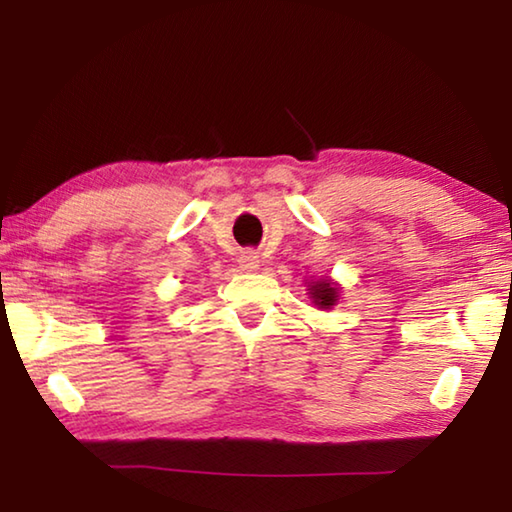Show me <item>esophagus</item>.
Listing matches in <instances>:
<instances>
[{"mask_svg":"<svg viewBox=\"0 0 512 512\" xmlns=\"http://www.w3.org/2000/svg\"><path fill=\"white\" fill-rule=\"evenodd\" d=\"M237 264H239L241 271H248V273L250 271H257V268H259V257L255 253H250V250H246V253L239 255Z\"/></svg>","mask_w":512,"mask_h":512,"instance_id":"1","label":"esophagus"}]
</instances>
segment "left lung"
I'll use <instances>...</instances> for the list:
<instances>
[{
    "mask_svg": "<svg viewBox=\"0 0 512 512\" xmlns=\"http://www.w3.org/2000/svg\"><path fill=\"white\" fill-rule=\"evenodd\" d=\"M306 291H309L311 302L318 306V309L329 311L338 304L342 286L336 280H331V277H320V280H311Z\"/></svg>",
    "mask_w": 512,
    "mask_h": 512,
    "instance_id": "obj_1",
    "label": "left lung"
}]
</instances>
